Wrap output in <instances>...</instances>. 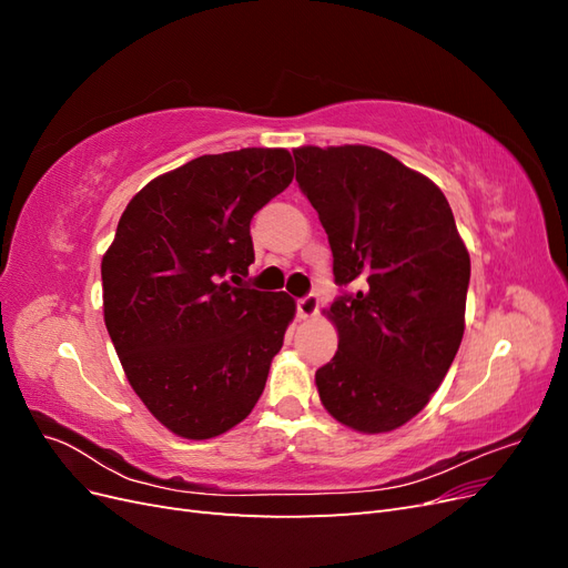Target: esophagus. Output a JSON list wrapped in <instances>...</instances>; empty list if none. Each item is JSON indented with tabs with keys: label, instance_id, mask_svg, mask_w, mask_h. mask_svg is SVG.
I'll use <instances>...</instances> for the list:
<instances>
[{
	"label": "esophagus",
	"instance_id": "esophagus-1",
	"mask_svg": "<svg viewBox=\"0 0 568 568\" xmlns=\"http://www.w3.org/2000/svg\"><path fill=\"white\" fill-rule=\"evenodd\" d=\"M296 307H298V317H301V320H311V317H315L317 311H320V298H317L315 294H311V296L301 298Z\"/></svg>",
	"mask_w": 568,
	"mask_h": 568
}]
</instances>
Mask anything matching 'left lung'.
Listing matches in <instances>:
<instances>
[{
	"label": "left lung",
	"instance_id": "8db88e82",
	"mask_svg": "<svg viewBox=\"0 0 568 568\" xmlns=\"http://www.w3.org/2000/svg\"><path fill=\"white\" fill-rule=\"evenodd\" d=\"M294 159L334 280L355 288L324 311L338 351L315 374L320 400L353 432H393L426 407L457 355L469 251L440 189L390 153L298 146Z\"/></svg>",
	"mask_w": 568,
	"mask_h": 568
}]
</instances>
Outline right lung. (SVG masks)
<instances>
[{
    "label": "right lung",
    "instance_id": "1",
    "mask_svg": "<svg viewBox=\"0 0 568 568\" xmlns=\"http://www.w3.org/2000/svg\"><path fill=\"white\" fill-rule=\"evenodd\" d=\"M294 180L286 149L199 156L136 192L101 257L104 322L132 390L168 432L244 422L296 301L246 284L251 220Z\"/></svg>",
    "mask_w": 568,
    "mask_h": 568
}]
</instances>
